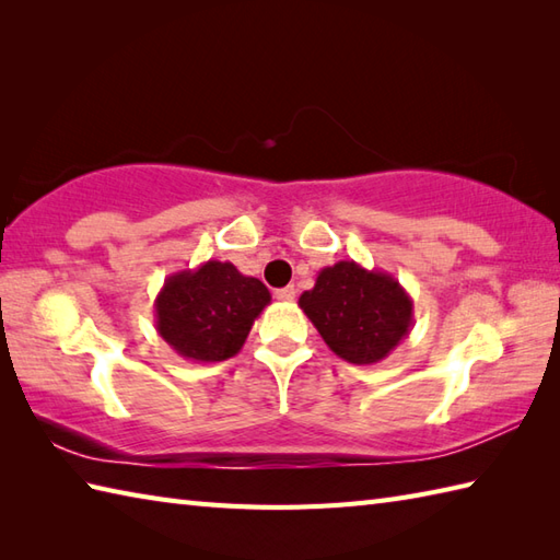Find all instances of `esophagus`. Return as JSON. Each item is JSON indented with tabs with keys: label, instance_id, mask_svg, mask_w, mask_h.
<instances>
[{
	"label": "esophagus",
	"instance_id": "esophagus-1",
	"mask_svg": "<svg viewBox=\"0 0 560 560\" xmlns=\"http://www.w3.org/2000/svg\"><path fill=\"white\" fill-rule=\"evenodd\" d=\"M277 299L283 301V303H293V301H295V289H293V287L279 289V291H277Z\"/></svg>",
	"mask_w": 560,
	"mask_h": 560
}]
</instances>
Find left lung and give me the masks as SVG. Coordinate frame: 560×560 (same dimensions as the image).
Returning <instances> with one entry per match:
<instances>
[{"instance_id": "1", "label": "left lung", "mask_w": 560, "mask_h": 560, "mask_svg": "<svg viewBox=\"0 0 560 560\" xmlns=\"http://www.w3.org/2000/svg\"><path fill=\"white\" fill-rule=\"evenodd\" d=\"M299 305L327 347L355 365L387 359L413 325V301L401 283L353 259L319 269Z\"/></svg>"}]
</instances>
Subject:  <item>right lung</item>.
Wrapping results in <instances>:
<instances>
[{
  "label": "right lung",
  "mask_w": 560,
  "mask_h": 560,
  "mask_svg": "<svg viewBox=\"0 0 560 560\" xmlns=\"http://www.w3.org/2000/svg\"><path fill=\"white\" fill-rule=\"evenodd\" d=\"M271 293L231 261L209 259L165 279L156 295V331L168 347L195 363L225 361L243 349Z\"/></svg>",
  "instance_id": "obj_1"
}]
</instances>
